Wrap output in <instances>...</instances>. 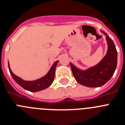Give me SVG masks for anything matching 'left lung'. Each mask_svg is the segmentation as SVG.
Here are the masks:
<instances>
[{"label":"left lung","mask_w":125,"mask_h":125,"mask_svg":"<svg viewBox=\"0 0 125 125\" xmlns=\"http://www.w3.org/2000/svg\"><path fill=\"white\" fill-rule=\"evenodd\" d=\"M108 44V51L103 60L93 68L81 71L70 63L74 78L81 85L88 87L103 86L112 78L117 65V51L111 38L104 32Z\"/></svg>","instance_id":"1"}]
</instances>
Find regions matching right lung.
<instances>
[{
	"instance_id": "right-lung-1",
	"label": "right lung",
	"mask_w": 125,
	"mask_h": 125,
	"mask_svg": "<svg viewBox=\"0 0 125 125\" xmlns=\"http://www.w3.org/2000/svg\"><path fill=\"white\" fill-rule=\"evenodd\" d=\"M58 63V61L55 62L52 65L51 68L50 69L48 73L41 79L33 81H24L20 78L16 76L12 73L9 66V69L10 71V73L11 74V76L14 79L16 82L20 86H21L23 88H24L26 90L29 91L31 92H37L40 91L44 90L46 89L47 87H49L52 83L54 79L55 76V71L56 66Z\"/></svg>"
}]
</instances>
